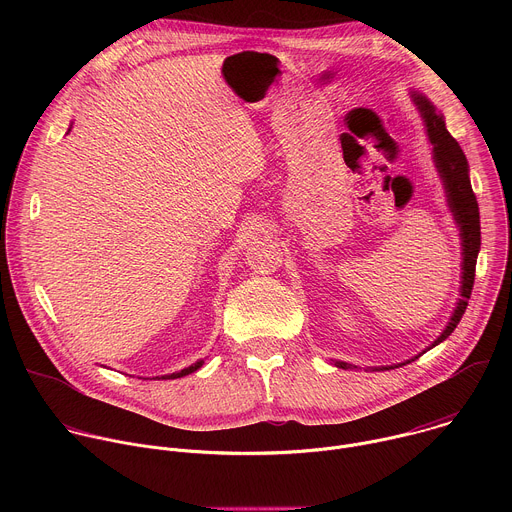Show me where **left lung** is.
Instances as JSON below:
<instances>
[{
  "mask_svg": "<svg viewBox=\"0 0 512 512\" xmlns=\"http://www.w3.org/2000/svg\"><path fill=\"white\" fill-rule=\"evenodd\" d=\"M415 103H417V107L423 115V121H425V127H427V137L433 145V160H435L437 172H440V176L446 184L448 202H450V208H452L456 221L460 225L462 247H464L462 300L458 302V308H456L450 324L442 332V336L429 346V348H433L435 344H440L442 340H446L454 332V328L460 324V320L466 312L468 300L472 296L474 275H476V259H478V251H480V210H478L476 194L472 190L470 176H468V160H466V156L460 148V143L450 135L442 113H437L435 107L421 95H415ZM419 356H415V358H419ZM415 358H411V360H415ZM336 364L340 369L348 367L346 362H336ZM389 369H395V367H389Z\"/></svg>",
  "mask_w": 512,
  "mask_h": 512,
  "instance_id": "1",
  "label": "left lung"
}]
</instances>
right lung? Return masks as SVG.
Instances as JSON below:
<instances>
[{"label": "right lung", "mask_w": 512, "mask_h": 512, "mask_svg": "<svg viewBox=\"0 0 512 512\" xmlns=\"http://www.w3.org/2000/svg\"><path fill=\"white\" fill-rule=\"evenodd\" d=\"M200 367H202V360L194 362V364H192V367H188V369H184V371H180V373H172V375H166V377H162V379H180V377H186V375H190V373L198 371Z\"/></svg>", "instance_id": "right-lung-1"}]
</instances>
